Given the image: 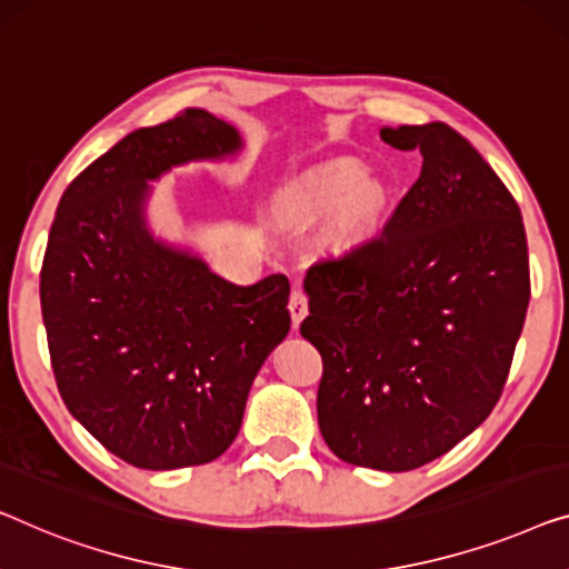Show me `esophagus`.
<instances>
[{
  "label": "esophagus",
  "mask_w": 569,
  "mask_h": 569,
  "mask_svg": "<svg viewBox=\"0 0 569 569\" xmlns=\"http://www.w3.org/2000/svg\"><path fill=\"white\" fill-rule=\"evenodd\" d=\"M290 316H292V328L302 323V318L308 316V298H305L302 290H292L290 295Z\"/></svg>",
  "instance_id": "esophagus-1"
}]
</instances>
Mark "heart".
<instances>
[{"label": "heart", "instance_id": "obj_1", "mask_svg": "<svg viewBox=\"0 0 569 569\" xmlns=\"http://www.w3.org/2000/svg\"><path fill=\"white\" fill-rule=\"evenodd\" d=\"M361 182H365V174H361L357 167H351V163H339V167L323 171V174L312 182L310 197L323 204H333L346 200L351 192H357ZM377 202H380V197H377L375 189H361L357 194V202H353V212H357V218L372 216Z\"/></svg>", "mask_w": 569, "mask_h": 569}]
</instances>
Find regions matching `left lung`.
<instances>
[{
	"mask_svg": "<svg viewBox=\"0 0 569 569\" xmlns=\"http://www.w3.org/2000/svg\"><path fill=\"white\" fill-rule=\"evenodd\" d=\"M423 153L390 220L305 274L300 333L323 357L318 426L343 462L408 472L447 455L503 392L529 308L521 210L443 122L385 128Z\"/></svg>",
	"mask_w": 569,
	"mask_h": 569,
	"instance_id": "8db88e82",
	"label": "left lung"
}]
</instances>
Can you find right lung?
<instances>
[{
    "label": "right lung",
    "mask_w": 569,
    "mask_h": 569,
    "mask_svg": "<svg viewBox=\"0 0 569 569\" xmlns=\"http://www.w3.org/2000/svg\"><path fill=\"white\" fill-rule=\"evenodd\" d=\"M243 138L208 110L138 128L81 171L40 271L51 365L69 413L141 469L208 465L233 443L267 357L290 333V282L236 284L151 223L153 182L236 161Z\"/></svg>",
    "instance_id": "right-lung-1"
}]
</instances>
